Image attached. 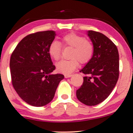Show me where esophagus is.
<instances>
[{"mask_svg": "<svg viewBox=\"0 0 133 133\" xmlns=\"http://www.w3.org/2000/svg\"><path fill=\"white\" fill-rule=\"evenodd\" d=\"M71 76H72V75H70V74H65V75H64V77L65 78H70Z\"/></svg>", "mask_w": 133, "mask_h": 133, "instance_id": "34e87169", "label": "esophagus"}]
</instances>
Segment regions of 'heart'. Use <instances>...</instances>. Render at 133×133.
Instances as JSON below:
<instances>
[{
	"mask_svg": "<svg viewBox=\"0 0 133 133\" xmlns=\"http://www.w3.org/2000/svg\"><path fill=\"white\" fill-rule=\"evenodd\" d=\"M63 45L72 47L70 60H62L57 63L56 67L58 72L64 74L72 72L79 65V61L86 64L90 61L94 54V46L92 43L82 36L75 33H69L63 36ZM50 57L55 61H58L61 57L62 46L57 41L51 43L48 48Z\"/></svg>",
	"mask_w": 133,
	"mask_h": 133,
	"instance_id": "obj_1",
	"label": "heart"
}]
</instances>
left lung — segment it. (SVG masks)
<instances>
[{
    "label": "left lung",
    "mask_w": 133,
    "mask_h": 133,
    "mask_svg": "<svg viewBox=\"0 0 133 133\" xmlns=\"http://www.w3.org/2000/svg\"><path fill=\"white\" fill-rule=\"evenodd\" d=\"M92 42V58L80 72L86 76L76 90L78 99L87 106L102 103L109 96L119 76V55L115 44L108 37L98 32L89 30Z\"/></svg>",
    "instance_id": "left-lung-1"
}]
</instances>
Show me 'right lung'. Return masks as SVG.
<instances>
[{
	"instance_id": "obj_1",
	"label": "right lung",
	"mask_w": 133,
	"mask_h": 133,
	"mask_svg": "<svg viewBox=\"0 0 133 133\" xmlns=\"http://www.w3.org/2000/svg\"><path fill=\"white\" fill-rule=\"evenodd\" d=\"M53 30L31 34L22 39L10 58L11 81L18 96L34 107H43L54 99L64 76L55 69L48 53L54 40Z\"/></svg>"
}]
</instances>
